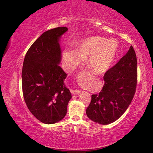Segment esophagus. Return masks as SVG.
<instances>
[{"instance_id": "obj_1", "label": "esophagus", "mask_w": 153, "mask_h": 153, "mask_svg": "<svg viewBox=\"0 0 153 153\" xmlns=\"http://www.w3.org/2000/svg\"><path fill=\"white\" fill-rule=\"evenodd\" d=\"M82 91H81V90H71V93H72L73 94H74V95H78V94H80L81 92H82Z\"/></svg>"}]
</instances>
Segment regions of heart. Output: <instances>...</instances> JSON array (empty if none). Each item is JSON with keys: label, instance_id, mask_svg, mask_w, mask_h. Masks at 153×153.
I'll return each mask as SVG.
<instances>
[{"label": "heart", "instance_id": "b5f03b06", "mask_svg": "<svg viewBox=\"0 0 153 153\" xmlns=\"http://www.w3.org/2000/svg\"><path fill=\"white\" fill-rule=\"evenodd\" d=\"M118 43L115 40H110L101 36H92L83 40L77 50H67L64 59L68 69L73 71L88 59V65L96 73L102 74L110 69L118 52Z\"/></svg>", "mask_w": 153, "mask_h": 153}]
</instances>
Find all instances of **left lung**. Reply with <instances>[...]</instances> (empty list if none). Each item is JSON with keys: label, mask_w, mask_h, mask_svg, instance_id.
Listing matches in <instances>:
<instances>
[{"label": "left lung", "mask_w": 153, "mask_h": 153, "mask_svg": "<svg viewBox=\"0 0 153 153\" xmlns=\"http://www.w3.org/2000/svg\"><path fill=\"white\" fill-rule=\"evenodd\" d=\"M104 86L99 94H93L86 114L100 124L118 119L133 100L137 80V57L133 46L116 65L105 73Z\"/></svg>", "instance_id": "8db88e82"}]
</instances>
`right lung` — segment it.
I'll return each instance as SVG.
<instances>
[{
    "instance_id": "add662e5",
    "label": "right lung",
    "mask_w": 153,
    "mask_h": 153,
    "mask_svg": "<svg viewBox=\"0 0 153 153\" xmlns=\"http://www.w3.org/2000/svg\"><path fill=\"white\" fill-rule=\"evenodd\" d=\"M68 29H50L37 39L27 52L22 68L23 98L30 113L46 124L65 117L72 97L64 84L67 74L59 65L62 58L59 40Z\"/></svg>"
}]
</instances>
